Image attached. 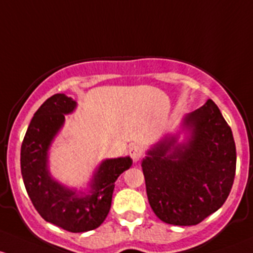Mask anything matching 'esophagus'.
Wrapping results in <instances>:
<instances>
[{
	"mask_svg": "<svg viewBox=\"0 0 253 253\" xmlns=\"http://www.w3.org/2000/svg\"><path fill=\"white\" fill-rule=\"evenodd\" d=\"M129 153H130V156H131V158L134 162H137V161L141 160L142 155H144V152H142V148L137 145H132L131 147L129 148Z\"/></svg>",
	"mask_w": 253,
	"mask_h": 253,
	"instance_id": "esophagus-1",
	"label": "esophagus"
}]
</instances>
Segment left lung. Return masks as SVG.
<instances>
[{
	"instance_id": "left-lung-1",
	"label": "left lung",
	"mask_w": 253,
	"mask_h": 253,
	"mask_svg": "<svg viewBox=\"0 0 253 253\" xmlns=\"http://www.w3.org/2000/svg\"><path fill=\"white\" fill-rule=\"evenodd\" d=\"M141 167L148 202L162 222L196 225L219 210L235 178L236 148L217 105L208 100L185 114L180 130L151 146Z\"/></svg>"
}]
</instances>
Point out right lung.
<instances>
[{
  "mask_svg": "<svg viewBox=\"0 0 253 253\" xmlns=\"http://www.w3.org/2000/svg\"><path fill=\"white\" fill-rule=\"evenodd\" d=\"M77 101L64 93L47 98L35 112L20 150L23 181L34 207L46 220L72 233L98 228L107 217L114 183L129 169V156L103 160L84 190L59 183L49 171V150Z\"/></svg>",
  "mask_w": 253,
  "mask_h": 253,
  "instance_id": "right-lung-1",
  "label": "right lung"
}]
</instances>
